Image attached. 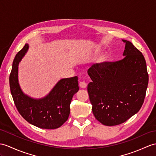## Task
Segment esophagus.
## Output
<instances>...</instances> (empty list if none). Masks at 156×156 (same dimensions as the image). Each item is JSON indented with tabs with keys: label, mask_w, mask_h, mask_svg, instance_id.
Returning <instances> with one entry per match:
<instances>
[{
	"label": "esophagus",
	"mask_w": 156,
	"mask_h": 156,
	"mask_svg": "<svg viewBox=\"0 0 156 156\" xmlns=\"http://www.w3.org/2000/svg\"><path fill=\"white\" fill-rule=\"evenodd\" d=\"M79 86H80L81 88L85 89V88H86V87H87V84L85 81H81V82L79 83Z\"/></svg>",
	"instance_id": "34e87169"
}]
</instances>
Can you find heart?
<instances>
[{
    "label": "heart",
    "instance_id": "obj_1",
    "mask_svg": "<svg viewBox=\"0 0 156 156\" xmlns=\"http://www.w3.org/2000/svg\"><path fill=\"white\" fill-rule=\"evenodd\" d=\"M106 60H107V57L106 56L102 57V58L101 59V62H105Z\"/></svg>",
    "mask_w": 156,
    "mask_h": 156
}]
</instances>
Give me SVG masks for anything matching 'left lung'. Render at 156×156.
Listing matches in <instances>:
<instances>
[{
  "mask_svg": "<svg viewBox=\"0 0 156 156\" xmlns=\"http://www.w3.org/2000/svg\"><path fill=\"white\" fill-rule=\"evenodd\" d=\"M122 41V59L94 64L87 71L92 80L87 90L93 113L105 126L122 124L137 113L148 85L144 55L130 41Z\"/></svg>",
  "mask_w": 156,
  "mask_h": 156,
  "instance_id": "1",
  "label": "left lung"
}]
</instances>
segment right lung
Returning a JSON list of instances; mask_svg holds the SVG:
<instances>
[{"mask_svg":"<svg viewBox=\"0 0 156 156\" xmlns=\"http://www.w3.org/2000/svg\"><path fill=\"white\" fill-rule=\"evenodd\" d=\"M29 48L26 44L16 55L10 74V92L19 113L34 126L55 129L65 123L70 113V104L79 90L77 76L59 80L46 96L34 98L24 93L18 82V64Z\"/></svg>","mask_w":156,"mask_h":156,"instance_id":"obj_1","label":"right lung"}]
</instances>
